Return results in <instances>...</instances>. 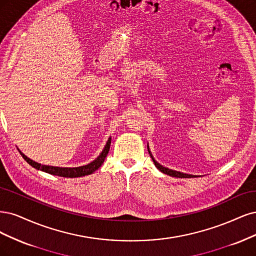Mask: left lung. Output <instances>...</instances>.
Instances as JSON below:
<instances>
[{
    "label": "left lung",
    "mask_w": 256,
    "mask_h": 256,
    "mask_svg": "<svg viewBox=\"0 0 256 256\" xmlns=\"http://www.w3.org/2000/svg\"><path fill=\"white\" fill-rule=\"evenodd\" d=\"M148 151H149V154L151 156V158L155 164V167L158 168L160 172L164 173V174L167 176H173V178H198V176H192V174H187V173H184V172H180V171H176V170H172V169H169V168H166L162 166L160 164H158V162L155 160V158H153V155L150 151V148H149V144H148Z\"/></svg>",
    "instance_id": "8db88e82"
}]
</instances>
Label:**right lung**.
Instances as JSON below:
<instances>
[{
  "label": "right lung",
  "mask_w": 256,
  "mask_h": 256,
  "mask_svg": "<svg viewBox=\"0 0 256 256\" xmlns=\"http://www.w3.org/2000/svg\"><path fill=\"white\" fill-rule=\"evenodd\" d=\"M110 142H112V138L110 137L100 155H98V158L92 162H89L88 164H85V166H80V167H55V166H48V164H41L35 160L28 158L26 155H24L19 149L18 150L22 158L26 160L32 167H34L37 170H41L44 172L50 173V174L62 176V178H80V176L92 174V173H94L102 166L105 158L107 156V154H108L110 148Z\"/></svg>",
  "instance_id": "add662e5"
}]
</instances>
